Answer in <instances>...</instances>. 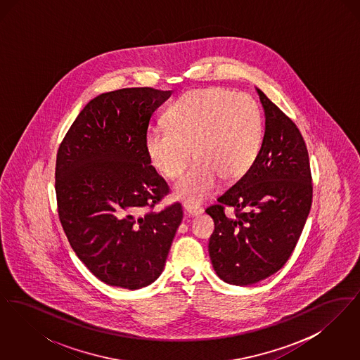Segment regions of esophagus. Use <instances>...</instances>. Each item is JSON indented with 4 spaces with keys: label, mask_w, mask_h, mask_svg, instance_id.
I'll return each instance as SVG.
<instances>
[{
    "label": "esophagus",
    "mask_w": 360,
    "mask_h": 360,
    "mask_svg": "<svg viewBox=\"0 0 360 360\" xmlns=\"http://www.w3.org/2000/svg\"><path fill=\"white\" fill-rule=\"evenodd\" d=\"M184 210L188 216H198L202 213V207L200 206L190 205V204H185L184 205Z\"/></svg>",
    "instance_id": "34e87169"
}]
</instances>
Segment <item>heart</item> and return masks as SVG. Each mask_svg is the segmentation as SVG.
Listing matches in <instances>:
<instances>
[{"label": "heart", "instance_id": "1", "mask_svg": "<svg viewBox=\"0 0 360 360\" xmlns=\"http://www.w3.org/2000/svg\"><path fill=\"white\" fill-rule=\"evenodd\" d=\"M167 128L147 137V154L166 178H178L193 156L195 165L174 186L178 198L201 202L217 188L219 178L233 182L251 169L263 134L257 101L225 87L194 89L167 110Z\"/></svg>", "mask_w": 360, "mask_h": 360}]
</instances>
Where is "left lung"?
Instances as JSON below:
<instances>
[{
    "instance_id": "1",
    "label": "left lung",
    "mask_w": 360,
    "mask_h": 360,
    "mask_svg": "<svg viewBox=\"0 0 360 360\" xmlns=\"http://www.w3.org/2000/svg\"><path fill=\"white\" fill-rule=\"evenodd\" d=\"M263 143L251 169L206 207L214 221L209 257L228 283L247 286L274 274L290 257L307 223L313 184L300 129L262 90ZM225 207H233L228 218Z\"/></svg>"
}]
</instances>
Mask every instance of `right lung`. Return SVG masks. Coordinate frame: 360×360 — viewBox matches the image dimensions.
I'll return each mask as SVG.
<instances>
[{
  "mask_svg": "<svg viewBox=\"0 0 360 360\" xmlns=\"http://www.w3.org/2000/svg\"><path fill=\"white\" fill-rule=\"evenodd\" d=\"M172 90L127 87L86 105L59 144L58 216L90 273L135 290L160 275L176 228L179 202L155 210L170 193L147 154L150 119Z\"/></svg>",
  "mask_w": 360,
  "mask_h": 360,
  "instance_id": "obj_1",
  "label": "right lung"
}]
</instances>
